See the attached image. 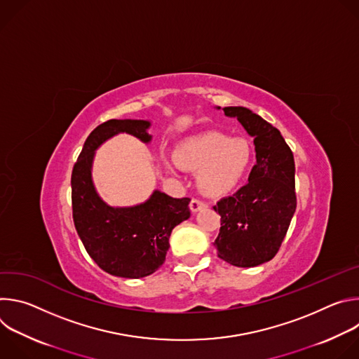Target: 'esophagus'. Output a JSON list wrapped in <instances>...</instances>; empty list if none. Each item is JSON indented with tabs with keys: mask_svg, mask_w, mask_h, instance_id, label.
I'll use <instances>...</instances> for the list:
<instances>
[{
	"mask_svg": "<svg viewBox=\"0 0 359 359\" xmlns=\"http://www.w3.org/2000/svg\"><path fill=\"white\" fill-rule=\"evenodd\" d=\"M206 208H208V204L204 203V201H201L198 198H191V201H190V210L193 213H196V212H198L201 209H206Z\"/></svg>",
	"mask_w": 359,
	"mask_h": 359,
	"instance_id": "1",
	"label": "esophagus"
}]
</instances>
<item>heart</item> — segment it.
I'll use <instances>...</instances> for the list:
<instances>
[{"instance_id": "1", "label": "heart", "mask_w": 359, "mask_h": 359, "mask_svg": "<svg viewBox=\"0 0 359 359\" xmlns=\"http://www.w3.org/2000/svg\"><path fill=\"white\" fill-rule=\"evenodd\" d=\"M252 149L244 137H230L220 132H204L186 139L176 151L179 166L197 173L198 189L209 196H220L234 189L244 177Z\"/></svg>"}]
</instances>
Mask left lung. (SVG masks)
Segmentation results:
<instances>
[{
    "label": "left lung",
    "instance_id": "8db88e82",
    "mask_svg": "<svg viewBox=\"0 0 359 359\" xmlns=\"http://www.w3.org/2000/svg\"><path fill=\"white\" fill-rule=\"evenodd\" d=\"M220 109V108H217ZM254 137L248 183L215 206L222 216L217 255L236 267H255L278 252L297 208L292 151L280 130L243 107L223 108Z\"/></svg>",
    "mask_w": 359,
    "mask_h": 359
}]
</instances>
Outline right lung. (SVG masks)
Wrapping results in <instances>:
<instances>
[{"label": "right lung", "instance_id": "1", "mask_svg": "<svg viewBox=\"0 0 359 359\" xmlns=\"http://www.w3.org/2000/svg\"><path fill=\"white\" fill-rule=\"evenodd\" d=\"M149 121L111 119L95 128L83 143L72 170V216L90 259L104 271L123 278L155 273L166 259L172 230L190 217L189 197L175 198L155 190L132 208H112L99 197L92 182L95 150L118 133L149 143Z\"/></svg>", "mask_w": 359, "mask_h": 359}]
</instances>
